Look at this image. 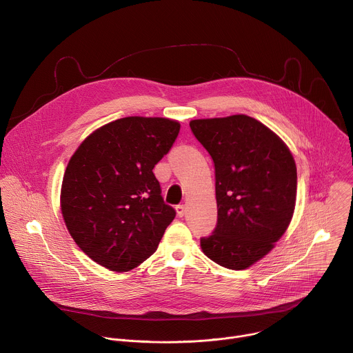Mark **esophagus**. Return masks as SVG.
<instances>
[{
  "instance_id": "1",
  "label": "esophagus",
  "mask_w": 353,
  "mask_h": 353,
  "mask_svg": "<svg viewBox=\"0 0 353 353\" xmlns=\"http://www.w3.org/2000/svg\"><path fill=\"white\" fill-rule=\"evenodd\" d=\"M176 212H177V216L183 217L185 214V205H177L176 206Z\"/></svg>"
}]
</instances>
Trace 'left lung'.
Segmentation results:
<instances>
[{
    "mask_svg": "<svg viewBox=\"0 0 353 353\" xmlns=\"http://www.w3.org/2000/svg\"><path fill=\"white\" fill-rule=\"evenodd\" d=\"M190 128L214 163L217 224L201 248L214 263L244 270L273 250L292 219L295 161L276 133L247 114Z\"/></svg>",
    "mask_w": 353,
    "mask_h": 353,
    "instance_id": "left-lung-1",
    "label": "left lung"
}]
</instances>
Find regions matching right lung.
<instances>
[{"label": "right lung", "instance_id": "1", "mask_svg": "<svg viewBox=\"0 0 353 353\" xmlns=\"http://www.w3.org/2000/svg\"><path fill=\"white\" fill-rule=\"evenodd\" d=\"M180 123L129 116L91 133L65 170L61 210L80 250L112 272H129L158 248L176 210L152 169L170 151Z\"/></svg>", "mask_w": 353, "mask_h": 353}]
</instances>
